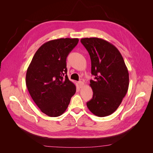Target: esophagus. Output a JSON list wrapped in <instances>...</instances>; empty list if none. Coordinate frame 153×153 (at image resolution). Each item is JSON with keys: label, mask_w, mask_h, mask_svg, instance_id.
I'll return each mask as SVG.
<instances>
[{"label": "esophagus", "mask_w": 153, "mask_h": 153, "mask_svg": "<svg viewBox=\"0 0 153 153\" xmlns=\"http://www.w3.org/2000/svg\"><path fill=\"white\" fill-rule=\"evenodd\" d=\"M78 84H79V87H80V88L84 86V83L82 81H79V82H78Z\"/></svg>", "instance_id": "esophagus-1"}]
</instances>
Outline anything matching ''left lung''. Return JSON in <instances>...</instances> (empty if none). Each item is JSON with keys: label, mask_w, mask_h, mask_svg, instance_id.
Returning <instances> with one entry per match:
<instances>
[{"label": "left lung", "mask_w": 153, "mask_h": 153, "mask_svg": "<svg viewBox=\"0 0 153 153\" xmlns=\"http://www.w3.org/2000/svg\"><path fill=\"white\" fill-rule=\"evenodd\" d=\"M81 42L91 59L92 99L87 103L95 115L103 117L114 113L121 104L129 86V74L117 48L99 38H85Z\"/></svg>", "instance_id": "obj_1"}]
</instances>
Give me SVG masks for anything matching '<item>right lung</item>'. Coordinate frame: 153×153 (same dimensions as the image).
<instances>
[{"instance_id":"right-lung-1","label":"right lung","mask_w":153,"mask_h":153,"mask_svg":"<svg viewBox=\"0 0 153 153\" xmlns=\"http://www.w3.org/2000/svg\"><path fill=\"white\" fill-rule=\"evenodd\" d=\"M78 38H59L46 42L35 53L26 74L28 91L43 113L61 115L76 91L67 76L66 58Z\"/></svg>"}]
</instances>
